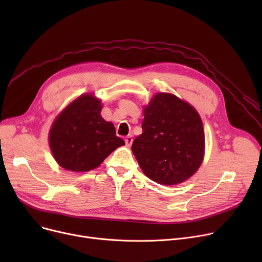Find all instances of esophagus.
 <instances>
[{"label": "esophagus", "instance_id": "esophagus-1", "mask_svg": "<svg viewBox=\"0 0 262 262\" xmlns=\"http://www.w3.org/2000/svg\"><path fill=\"white\" fill-rule=\"evenodd\" d=\"M125 143H126L127 146L132 145V143H133V137H132V135H128L126 137V138H125Z\"/></svg>", "mask_w": 262, "mask_h": 262}]
</instances>
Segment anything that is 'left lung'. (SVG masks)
<instances>
[{"instance_id": "1", "label": "left lung", "mask_w": 262, "mask_h": 262, "mask_svg": "<svg viewBox=\"0 0 262 262\" xmlns=\"http://www.w3.org/2000/svg\"><path fill=\"white\" fill-rule=\"evenodd\" d=\"M205 136L196 110L170 93H157L144 108L142 134L132 145L143 173L161 185H177L203 161Z\"/></svg>"}]
</instances>
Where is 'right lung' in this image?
Masks as SVG:
<instances>
[{
    "instance_id": "add662e5",
    "label": "right lung",
    "mask_w": 262,
    "mask_h": 262,
    "mask_svg": "<svg viewBox=\"0 0 262 262\" xmlns=\"http://www.w3.org/2000/svg\"><path fill=\"white\" fill-rule=\"evenodd\" d=\"M101 101L91 94L79 96L56 118L50 130V146L59 166L87 172L125 144L113 123L101 117Z\"/></svg>"
}]
</instances>
